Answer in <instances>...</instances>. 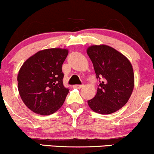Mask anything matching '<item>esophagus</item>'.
Returning <instances> with one entry per match:
<instances>
[{
	"label": "esophagus",
	"mask_w": 154,
	"mask_h": 154,
	"mask_svg": "<svg viewBox=\"0 0 154 154\" xmlns=\"http://www.w3.org/2000/svg\"><path fill=\"white\" fill-rule=\"evenodd\" d=\"M83 86H84V84H75V85H73V87L75 88H82Z\"/></svg>",
	"instance_id": "34e87169"
}]
</instances>
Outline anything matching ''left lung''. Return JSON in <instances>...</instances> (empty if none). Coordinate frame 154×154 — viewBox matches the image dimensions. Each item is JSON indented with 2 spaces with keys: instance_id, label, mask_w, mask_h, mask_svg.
<instances>
[{
  "instance_id": "left-lung-1",
  "label": "left lung",
  "mask_w": 154,
  "mask_h": 154,
  "mask_svg": "<svg viewBox=\"0 0 154 154\" xmlns=\"http://www.w3.org/2000/svg\"><path fill=\"white\" fill-rule=\"evenodd\" d=\"M87 54L99 80L97 94L88 101V106L102 115L115 112L128 102L134 88L131 63L125 56L107 45H92L87 49Z\"/></svg>"
}]
</instances>
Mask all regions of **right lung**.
<instances>
[{"instance_id": "add662e5", "label": "right lung", "mask_w": 154, "mask_h": 154, "mask_svg": "<svg viewBox=\"0 0 154 154\" xmlns=\"http://www.w3.org/2000/svg\"><path fill=\"white\" fill-rule=\"evenodd\" d=\"M66 49L41 50L27 59L18 73V89L27 107L34 112L49 115L62 106L69 89L63 86L62 66Z\"/></svg>"}]
</instances>
